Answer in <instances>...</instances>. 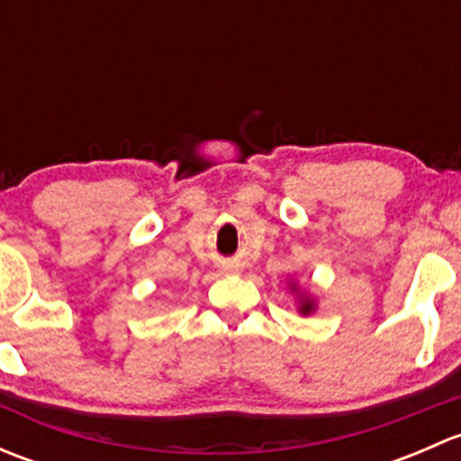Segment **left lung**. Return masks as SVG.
<instances>
[{
    "label": "left lung",
    "instance_id": "left-lung-1",
    "mask_svg": "<svg viewBox=\"0 0 461 461\" xmlns=\"http://www.w3.org/2000/svg\"><path fill=\"white\" fill-rule=\"evenodd\" d=\"M312 308H314L312 301H305V303L301 305V312H303V314H310V312H312Z\"/></svg>",
    "mask_w": 461,
    "mask_h": 461
}]
</instances>
